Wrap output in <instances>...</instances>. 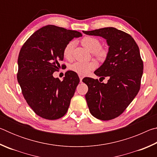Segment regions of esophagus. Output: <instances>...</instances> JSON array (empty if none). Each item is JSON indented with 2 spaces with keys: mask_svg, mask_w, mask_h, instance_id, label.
Listing matches in <instances>:
<instances>
[{
  "mask_svg": "<svg viewBox=\"0 0 157 157\" xmlns=\"http://www.w3.org/2000/svg\"><path fill=\"white\" fill-rule=\"evenodd\" d=\"M79 80H80V82H82V79H83V76L79 75Z\"/></svg>",
  "mask_w": 157,
  "mask_h": 157,
  "instance_id": "obj_1",
  "label": "esophagus"
}]
</instances>
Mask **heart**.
Listing matches in <instances>:
<instances>
[{
	"label": "heart",
	"instance_id": "heart-1",
	"mask_svg": "<svg viewBox=\"0 0 157 157\" xmlns=\"http://www.w3.org/2000/svg\"><path fill=\"white\" fill-rule=\"evenodd\" d=\"M81 43L82 46L93 52L95 57H96L98 59L103 60L107 57V52L105 49L100 48L101 42L100 40L94 36H84L82 39ZM74 47V42L71 41L66 45L63 50V56L66 59H70L73 56V50ZM96 67V63L94 62H76L70 66V70L74 73L80 75H86L90 71L94 70Z\"/></svg>",
	"mask_w": 157,
	"mask_h": 157
}]
</instances>
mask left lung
Segmentation results:
<instances>
[{"label":"left lung","instance_id":"1","mask_svg":"<svg viewBox=\"0 0 157 157\" xmlns=\"http://www.w3.org/2000/svg\"><path fill=\"white\" fill-rule=\"evenodd\" d=\"M88 35L102 36L109 51L106 59L94 73L109 77L107 83L90 78L82 79L87 86V105L95 118L109 121L123 113L139 91L143 63L136 41L131 35L112 27L83 31Z\"/></svg>","mask_w":157,"mask_h":157}]
</instances>
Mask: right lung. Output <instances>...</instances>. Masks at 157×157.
Here are the masks:
<instances>
[{
  "mask_svg": "<svg viewBox=\"0 0 157 157\" xmlns=\"http://www.w3.org/2000/svg\"><path fill=\"white\" fill-rule=\"evenodd\" d=\"M78 31L48 25L36 30L23 45L18 58V82L23 97L34 113L48 120L65 115L79 79L68 71L63 81L52 74L63 59V50Z\"/></svg>",
  "mask_w": 157,
  "mask_h": 157,
  "instance_id": "1",
  "label": "right lung"
}]
</instances>
